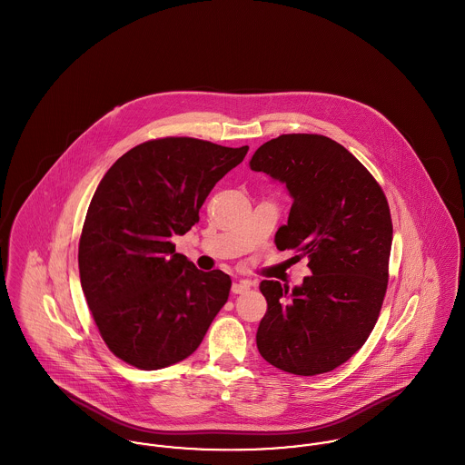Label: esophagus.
<instances>
[{"instance_id":"34e87169","label":"esophagus","mask_w":465,"mask_h":465,"mask_svg":"<svg viewBox=\"0 0 465 465\" xmlns=\"http://www.w3.org/2000/svg\"><path fill=\"white\" fill-rule=\"evenodd\" d=\"M250 287H252V280H235L232 285V292L241 294V292H246Z\"/></svg>"}]
</instances>
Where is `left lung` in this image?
Returning a JSON list of instances; mask_svg holds the SVG:
<instances>
[{
  "mask_svg": "<svg viewBox=\"0 0 465 465\" xmlns=\"http://www.w3.org/2000/svg\"><path fill=\"white\" fill-rule=\"evenodd\" d=\"M250 167L287 186L292 204L275 242L307 257L312 273L292 291L261 282L268 311L257 349L294 375L334 371L365 345L381 312L393 235L386 195L360 160L322 134L273 138Z\"/></svg>",
  "mask_w": 465,
  "mask_h": 465,
  "instance_id": "left-lung-1",
  "label": "left lung"
}]
</instances>
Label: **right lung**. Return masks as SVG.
Here are the masks:
<instances>
[{
	"mask_svg": "<svg viewBox=\"0 0 465 465\" xmlns=\"http://www.w3.org/2000/svg\"><path fill=\"white\" fill-rule=\"evenodd\" d=\"M248 149L188 136L149 140L118 158L96 186L79 273L98 332L118 360L158 371L201 345L232 280L221 270L199 272L171 239L199 223L210 190Z\"/></svg>",
	"mask_w": 465,
	"mask_h": 465,
	"instance_id": "1",
	"label": "right lung"
}]
</instances>
